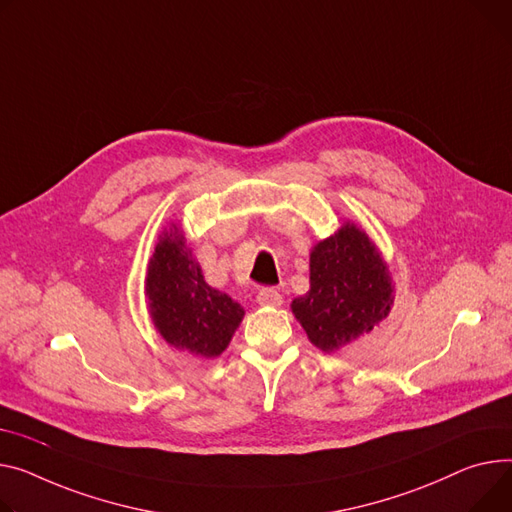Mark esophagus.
<instances>
[{
	"label": "esophagus",
	"instance_id": "34e87169",
	"mask_svg": "<svg viewBox=\"0 0 512 512\" xmlns=\"http://www.w3.org/2000/svg\"><path fill=\"white\" fill-rule=\"evenodd\" d=\"M257 302H259L261 306H280V304L284 302V298H282V294H280L278 290H274V288H263V290H259V294H257Z\"/></svg>",
	"mask_w": 512,
	"mask_h": 512
}]
</instances>
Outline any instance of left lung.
<instances>
[{"mask_svg": "<svg viewBox=\"0 0 512 512\" xmlns=\"http://www.w3.org/2000/svg\"><path fill=\"white\" fill-rule=\"evenodd\" d=\"M311 290L292 300L290 309L309 342L333 354L370 333L389 317L395 284L383 253L354 222L311 249Z\"/></svg>", "mask_w": 512, "mask_h": 512, "instance_id": "obj_1", "label": "left lung"}]
</instances>
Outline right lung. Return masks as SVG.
Segmentation results:
<instances>
[{
	"instance_id": "right-lung-1",
	"label": "right lung",
	"mask_w": 512,
	"mask_h": 512,
	"mask_svg": "<svg viewBox=\"0 0 512 512\" xmlns=\"http://www.w3.org/2000/svg\"><path fill=\"white\" fill-rule=\"evenodd\" d=\"M144 292L150 319L164 342L197 358H218L245 317L241 304L203 280L201 265L175 222L158 234Z\"/></svg>"
}]
</instances>
